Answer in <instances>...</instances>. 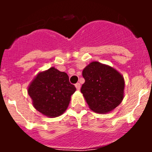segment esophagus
Wrapping results in <instances>:
<instances>
[{
    "label": "esophagus",
    "instance_id": "obj_1",
    "mask_svg": "<svg viewBox=\"0 0 152 152\" xmlns=\"http://www.w3.org/2000/svg\"><path fill=\"white\" fill-rule=\"evenodd\" d=\"M75 88H77V90H80V84L79 83H77V84H75Z\"/></svg>",
    "mask_w": 152,
    "mask_h": 152
}]
</instances>
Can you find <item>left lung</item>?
Wrapping results in <instances>:
<instances>
[{"label":"left lung","mask_w":152,"mask_h":152,"mask_svg":"<svg viewBox=\"0 0 152 152\" xmlns=\"http://www.w3.org/2000/svg\"><path fill=\"white\" fill-rule=\"evenodd\" d=\"M85 82L80 92L89 108L96 113H107L123 101L125 80L117 70L98 61H92L83 70Z\"/></svg>","instance_id":"left-lung-1"}]
</instances>
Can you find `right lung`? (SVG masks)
I'll list each match as a JSON object with an SVG mask.
<instances>
[{"label":"right lung","instance_id":"obj_1","mask_svg":"<svg viewBox=\"0 0 152 152\" xmlns=\"http://www.w3.org/2000/svg\"><path fill=\"white\" fill-rule=\"evenodd\" d=\"M76 91L68 75L52 67L40 72L28 87V94L36 110L48 117L61 116Z\"/></svg>","mask_w":152,"mask_h":152}]
</instances>
